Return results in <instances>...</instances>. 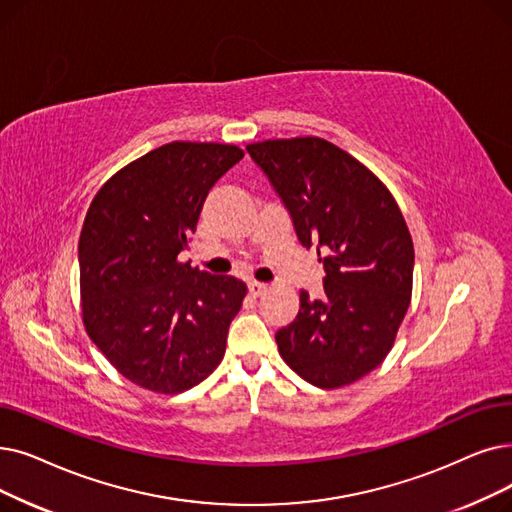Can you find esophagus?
Instances as JSON below:
<instances>
[{
    "label": "esophagus",
    "mask_w": 512,
    "mask_h": 512,
    "mask_svg": "<svg viewBox=\"0 0 512 512\" xmlns=\"http://www.w3.org/2000/svg\"><path fill=\"white\" fill-rule=\"evenodd\" d=\"M265 291H268V284H263V282H249V293H251L253 297H261Z\"/></svg>",
    "instance_id": "1"
}]
</instances>
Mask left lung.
I'll list each match as a JSON object with an SVG mask.
<instances>
[{
    "label": "left lung",
    "mask_w": 512,
    "mask_h": 512,
    "mask_svg": "<svg viewBox=\"0 0 512 512\" xmlns=\"http://www.w3.org/2000/svg\"><path fill=\"white\" fill-rule=\"evenodd\" d=\"M247 150L326 270L324 295L301 291L295 322L276 332L282 360L320 389L360 381L387 358L410 307L406 219L379 177L332 142L305 136Z\"/></svg>",
    "instance_id": "8db88e82"
}]
</instances>
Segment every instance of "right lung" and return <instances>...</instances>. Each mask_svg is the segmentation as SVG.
<instances>
[{
    "label": "right lung",
    "instance_id": "obj_1",
    "mask_svg": "<svg viewBox=\"0 0 512 512\" xmlns=\"http://www.w3.org/2000/svg\"><path fill=\"white\" fill-rule=\"evenodd\" d=\"M244 157L215 142H171L96 192L79 236L87 335L127 381L161 395L203 383L224 360L247 284L177 259L209 188Z\"/></svg>",
    "mask_w": 512,
    "mask_h": 512
}]
</instances>
